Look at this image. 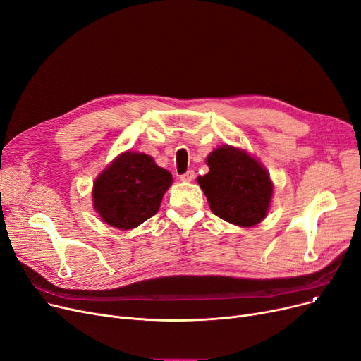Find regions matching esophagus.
Wrapping results in <instances>:
<instances>
[{
	"label": "esophagus",
	"instance_id": "34e87169",
	"mask_svg": "<svg viewBox=\"0 0 361 361\" xmlns=\"http://www.w3.org/2000/svg\"><path fill=\"white\" fill-rule=\"evenodd\" d=\"M180 178H181V181H184V183H190V181L195 178V171L189 169L187 172H184V174H183Z\"/></svg>",
	"mask_w": 361,
	"mask_h": 361
}]
</instances>
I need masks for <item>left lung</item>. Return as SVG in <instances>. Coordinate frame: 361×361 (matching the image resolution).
Wrapping results in <instances>:
<instances>
[{
	"label": "left lung",
	"mask_w": 361,
	"mask_h": 361,
	"mask_svg": "<svg viewBox=\"0 0 361 361\" xmlns=\"http://www.w3.org/2000/svg\"><path fill=\"white\" fill-rule=\"evenodd\" d=\"M209 172L197 177L211 211L240 227L261 223L270 208L273 183L269 172L242 149L218 147L207 158Z\"/></svg>",
	"instance_id": "obj_1"
}]
</instances>
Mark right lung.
Masks as SVG:
<instances>
[{
    "instance_id": "obj_1",
    "label": "right lung",
    "mask_w": 361,
    "mask_h": 361,
    "mask_svg": "<svg viewBox=\"0 0 361 361\" xmlns=\"http://www.w3.org/2000/svg\"><path fill=\"white\" fill-rule=\"evenodd\" d=\"M171 183L152 156L125 152L94 183L92 205L106 224L131 230L158 212Z\"/></svg>"
}]
</instances>
